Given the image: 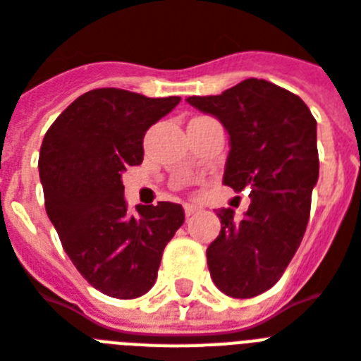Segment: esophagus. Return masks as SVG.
Returning a JSON list of instances; mask_svg holds the SVG:
<instances>
[{"label":"esophagus","mask_w":361,"mask_h":361,"mask_svg":"<svg viewBox=\"0 0 361 361\" xmlns=\"http://www.w3.org/2000/svg\"><path fill=\"white\" fill-rule=\"evenodd\" d=\"M183 211H185V216H192V214L198 211V207H196V205H192V204H185V205H183Z\"/></svg>","instance_id":"34e87169"}]
</instances>
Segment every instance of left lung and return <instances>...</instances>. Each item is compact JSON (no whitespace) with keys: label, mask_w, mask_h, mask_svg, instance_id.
I'll return each mask as SVG.
<instances>
[{"label":"left lung","mask_w":361,"mask_h":361,"mask_svg":"<svg viewBox=\"0 0 361 361\" xmlns=\"http://www.w3.org/2000/svg\"><path fill=\"white\" fill-rule=\"evenodd\" d=\"M187 102L226 126L224 183L250 189L251 198L240 220L231 207L216 213L222 229L207 247L211 279L229 298H255L281 279L307 231L319 176L316 119L301 97L262 78Z\"/></svg>","instance_id":"obj_1"}]
</instances>
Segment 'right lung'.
I'll return each mask as SVG.
<instances>
[{"label": "right lung", "instance_id": "obj_1", "mask_svg": "<svg viewBox=\"0 0 361 361\" xmlns=\"http://www.w3.org/2000/svg\"><path fill=\"white\" fill-rule=\"evenodd\" d=\"M119 87L84 93L42 141L38 169L47 216L87 283L117 299L152 288L161 255L185 220L180 204L137 205L128 214L121 174L143 163L147 130L180 104Z\"/></svg>", "mask_w": 361, "mask_h": 361}]
</instances>
